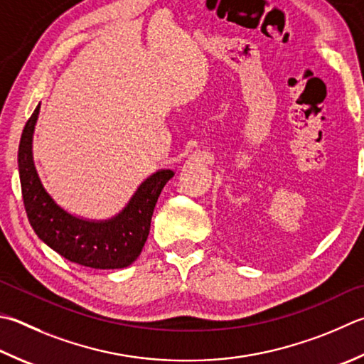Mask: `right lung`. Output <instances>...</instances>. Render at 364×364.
Wrapping results in <instances>:
<instances>
[{
    "instance_id": "right-lung-1",
    "label": "right lung",
    "mask_w": 364,
    "mask_h": 364,
    "mask_svg": "<svg viewBox=\"0 0 364 364\" xmlns=\"http://www.w3.org/2000/svg\"><path fill=\"white\" fill-rule=\"evenodd\" d=\"M39 107L41 103L25 124L17 156L23 205L33 230L46 245L71 262L92 269L130 266L141 253L157 199L173 171L159 170L151 175L127 207L111 220L87 221L73 216L48 194L33 162L31 141Z\"/></svg>"
}]
</instances>
